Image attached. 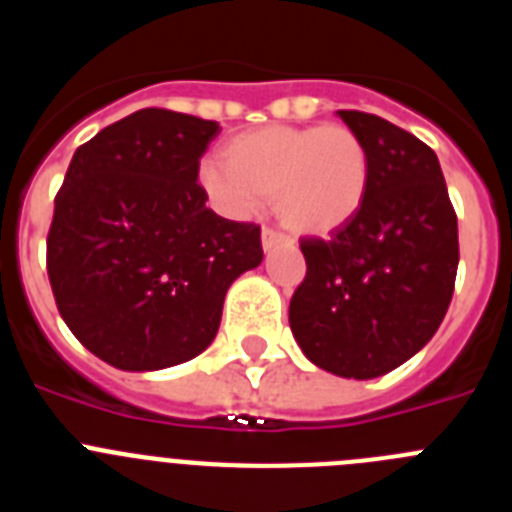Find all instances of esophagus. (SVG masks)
<instances>
[{
  "label": "esophagus",
  "mask_w": 512,
  "mask_h": 512,
  "mask_svg": "<svg viewBox=\"0 0 512 512\" xmlns=\"http://www.w3.org/2000/svg\"><path fill=\"white\" fill-rule=\"evenodd\" d=\"M284 243H289L287 235L277 233V230H271V228L261 230V246H264V251H271V248L284 246Z\"/></svg>",
  "instance_id": "esophagus-1"
}]
</instances>
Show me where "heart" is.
<instances>
[{"instance_id": "1", "label": "heart", "mask_w": 512, "mask_h": 512, "mask_svg": "<svg viewBox=\"0 0 512 512\" xmlns=\"http://www.w3.org/2000/svg\"><path fill=\"white\" fill-rule=\"evenodd\" d=\"M200 182L230 217L274 200L292 233L325 238L354 223L372 184V158L346 125H266L225 143L223 161H207Z\"/></svg>"}]
</instances>
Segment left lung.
<instances>
[{"mask_svg":"<svg viewBox=\"0 0 512 512\" xmlns=\"http://www.w3.org/2000/svg\"><path fill=\"white\" fill-rule=\"evenodd\" d=\"M372 158V184L354 223L302 238L307 274L289 302V328L315 366L374 379L415 356L454 295L459 228L438 156L377 115L338 110Z\"/></svg>","mask_w":512,"mask_h":512,"instance_id":"obj_1","label":"left lung"}]
</instances>
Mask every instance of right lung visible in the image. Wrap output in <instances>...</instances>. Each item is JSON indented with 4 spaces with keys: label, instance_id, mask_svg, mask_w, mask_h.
Here are the masks:
<instances>
[{
    "label": "right lung",
    "instance_id": "obj_1",
    "mask_svg": "<svg viewBox=\"0 0 512 512\" xmlns=\"http://www.w3.org/2000/svg\"><path fill=\"white\" fill-rule=\"evenodd\" d=\"M220 125L138 110L76 148L48 230V279L76 338L122 372L202 354L225 292L264 259L261 228L205 207L200 158Z\"/></svg>",
    "mask_w": 512,
    "mask_h": 512
}]
</instances>
